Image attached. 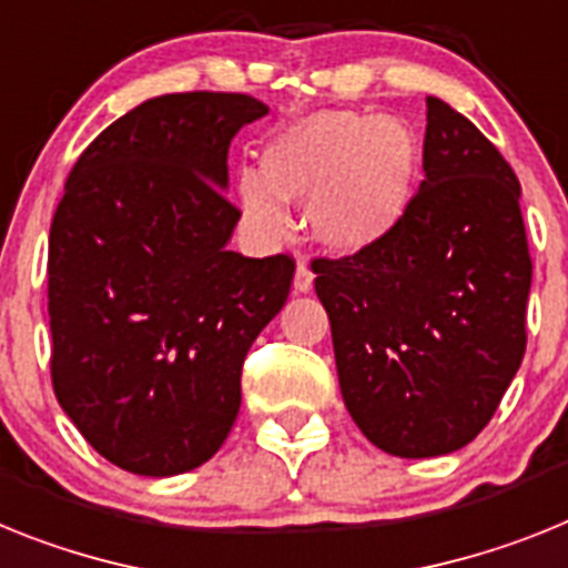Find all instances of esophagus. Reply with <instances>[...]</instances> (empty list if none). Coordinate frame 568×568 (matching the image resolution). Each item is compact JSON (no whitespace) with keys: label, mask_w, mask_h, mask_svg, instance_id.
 Returning a JSON list of instances; mask_svg holds the SVG:
<instances>
[{"label":"esophagus","mask_w":568,"mask_h":568,"mask_svg":"<svg viewBox=\"0 0 568 568\" xmlns=\"http://www.w3.org/2000/svg\"><path fill=\"white\" fill-rule=\"evenodd\" d=\"M312 285H314L312 268H308V263H303V260H300L297 274H294V291H297V294H308V291H312Z\"/></svg>","instance_id":"34e87169"}]
</instances>
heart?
<instances>
[{
    "mask_svg": "<svg viewBox=\"0 0 568 568\" xmlns=\"http://www.w3.org/2000/svg\"><path fill=\"white\" fill-rule=\"evenodd\" d=\"M420 171V140L400 116L317 111L263 148V171L236 176L248 223L268 240L288 231L285 202L305 205V225L334 254H359L400 229Z\"/></svg>",
    "mask_w": 568,
    "mask_h": 568,
    "instance_id": "b5f03b06",
    "label": "heart"
}]
</instances>
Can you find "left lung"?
<instances>
[{"instance_id":"1","label":"left lung","mask_w":568,"mask_h":568,"mask_svg":"<svg viewBox=\"0 0 568 568\" xmlns=\"http://www.w3.org/2000/svg\"><path fill=\"white\" fill-rule=\"evenodd\" d=\"M426 108V180L400 229L312 263L345 408L412 460L457 452L491 420L526 352L531 288L515 171L455 108Z\"/></svg>"}]
</instances>
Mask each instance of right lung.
<instances>
[{
	"instance_id": "1",
	"label": "right lung",
	"mask_w": 568,
	"mask_h": 568,
	"mask_svg": "<svg viewBox=\"0 0 568 568\" xmlns=\"http://www.w3.org/2000/svg\"><path fill=\"white\" fill-rule=\"evenodd\" d=\"M265 113L245 93H165L71 168L48 243L51 379L125 471L182 475L220 452L245 354L288 300V254L229 251V145Z\"/></svg>"
}]
</instances>
